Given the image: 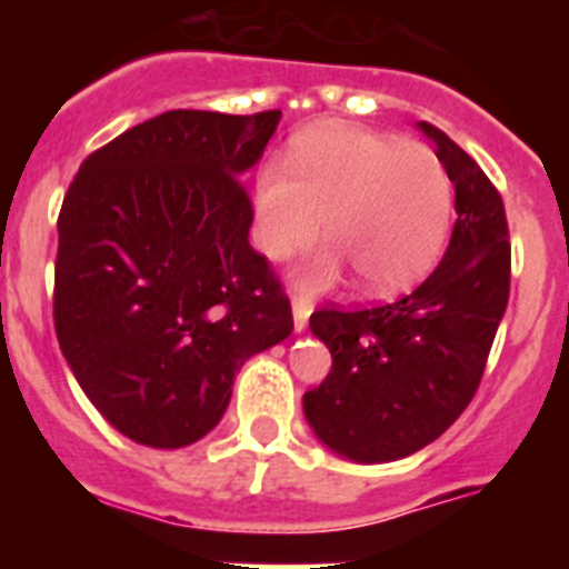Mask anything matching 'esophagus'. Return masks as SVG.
<instances>
[{
	"label": "esophagus",
	"instance_id": "1",
	"mask_svg": "<svg viewBox=\"0 0 569 569\" xmlns=\"http://www.w3.org/2000/svg\"><path fill=\"white\" fill-rule=\"evenodd\" d=\"M310 313H313V301H310L308 296L296 293L293 296V325H296V330L308 328Z\"/></svg>",
	"mask_w": 569,
	"mask_h": 569
}]
</instances>
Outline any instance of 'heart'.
<instances>
[{
  "instance_id": "obj_1",
  "label": "heart",
  "mask_w": 569,
  "mask_h": 569,
  "mask_svg": "<svg viewBox=\"0 0 569 569\" xmlns=\"http://www.w3.org/2000/svg\"><path fill=\"white\" fill-rule=\"evenodd\" d=\"M325 219L328 253L305 270L308 288L339 279L341 259L367 293L410 288L445 250L453 182L425 144L365 128H313L293 139L288 176L264 170L256 184V241L268 259L308 250Z\"/></svg>"
}]
</instances>
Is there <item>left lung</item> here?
<instances>
[{
  "label": "left lung",
  "instance_id": "left-lung-1",
  "mask_svg": "<svg viewBox=\"0 0 569 569\" xmlns=\"http://www.w3.org/2000/svg\"><path fill=\"white\" fill-rule=\"evenodd\" d=\"M421 130L456 184L459 216L445 259L401 299L310 316L333 365L305 393V416L325 445L365 465L416 453L465 413L510 299L501 193L445 130Z\"/></svg>",
  "mask_w": 569,
  "mask_h": 569
}]
</instances>
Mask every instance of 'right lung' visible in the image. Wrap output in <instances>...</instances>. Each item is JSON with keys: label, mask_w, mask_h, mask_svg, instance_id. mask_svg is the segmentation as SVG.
<instances>
[{"label": "right lung", "mask_w": 569, "mask_h": 569, "mask_svg": "<svg viewBox=\"0 0 569 569\" xmlns=\"http://www.w3.org/2000/svg\"><path fill=\"white\" fill-rule=\"evenodd\" d=\"M281 110H168L88 156L59 210L53 328L93 407L148 447L193 445L233 379L293 330L270 261L248 241L241 176Z\"/></svg>", "instance_id": "right-lung-1"}]
</instances>
